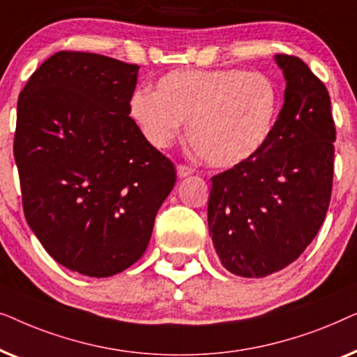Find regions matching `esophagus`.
I'll return each instance as SVG.
<instances>
[{
  "label": "esophagus",
  "instance_id": "34e87169",
  "mask_svg": "<svg viewBox=\"0 0 357 357\" xmlns=\"http://www.w3.org/2000/svg\"><path fill=\"white\" fill-rule=\"evenodd\" d=\"M192 174H193V169L188 167V165H183V164L177 165V175L180 178L188 177V175H192Z\"/></svg>",
  "mask_w": 357,
  "mask_h": 357
}]
</instances>
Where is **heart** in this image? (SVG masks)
<instances>
[{
	"label": "heart",
	"instance_id": "1",
	"mask_svg": "<svg viewBox=\"0 0 357 357\" xmlns=\"http://www.w3.org/2000/svg\"><path fill=\"white\" fill-rule=\"evenodd\" d=\"M130 112L151 146L164 149L187 123L190 144L204 162L231 169L265 149L278 125L281 94L261 73L237 68L177 70L164 75L155 92L131 96Z\"/></svg>",
	"mask_w": 357,
	"mask_h": 357
}]
</instances>
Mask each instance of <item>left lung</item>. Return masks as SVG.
<instances>
[{
  "mask_svg": "<svg viewBox=\"0 0 357 357\" xmlns=\"http://www.w3.org/2000/svg\"><path fill=\"white\" fill-rule=\"evenodd\" d=\"M284 104L271 139L248 162L214 175L208 226L222 266L263 278L314 241L333 185L335 121L324 82L301 58L276 55Z\"/></svg>",
  "mask_w": 357,
  "mask_h": 357,
  "instance_id": "obj_1",
  "label": "left lung"
}]
</instances>
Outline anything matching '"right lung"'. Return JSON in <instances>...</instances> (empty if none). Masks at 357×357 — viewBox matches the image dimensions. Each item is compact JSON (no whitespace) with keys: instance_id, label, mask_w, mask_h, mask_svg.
<instances>
[{"instance_id":"add662e5","label":"right lung","mask_w":357,"mask_h":357,"mask_svg":"<svg viewBox=\"0 0 357 357\" xmlns=\"http://www.w3.org/2000/svg\"><path fill=\"white\" fill-rule=\"evenodd\" d=\"M138 70L58 52L19 94L14 159L27 224L53 260L91 278L143 257L177 180L130 116Z\"/></svg>"}]
</instances>
